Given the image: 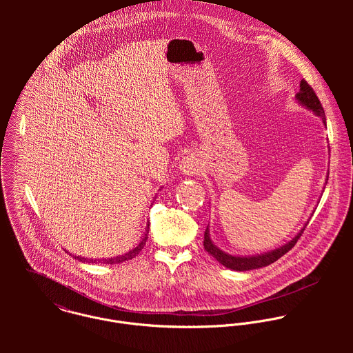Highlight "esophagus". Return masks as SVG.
<instances>
[{"label": "esophagus", "mask_w": 353, "mask_h": 353, "mask_svg": "<svg viewBox=\"0 0 353 353\" xmlns=\"http://www.w3.org/2000/svg\"><path fill=\"white\" fill-rule=\"evenodd\" d=\"M179 168H181L182 174H185V175H194V174L200 172L201 161H200L199 156H196L194 153H189L188 156H185L182 159Z\"/></svg>", "instance_id": "1"}]
</instances>
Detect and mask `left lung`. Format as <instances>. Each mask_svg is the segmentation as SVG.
<instances>
[{"label":"left lung","mask_w":353,"mask_h":353,"mask_svg":"<svg viewBox=\"0 0 353 353\" xmlns=\"http://www.w3.org/2000/svg\"><path fill=\"white\" fill-rule=\"evenodd\" d=\"M295 101L304 108H307L308 111H311L312 114H315L316 117H319L322 123L326 126V118H325V111L322 108V104L318 99V97L315 95V92L312 91V88L307 84V81H304V80L301 81V90L295 95ZM327 175H326L325 183H327V178H329ZM323 190H325V188H323ZM307 223H304L301 231L291 241H288L285 245H283V246H280L274 250L261 252V254H255V255H235V254H230V252H225L224 250L219 249L210 238V231H209V224H208V227L205 230V234H203V248L213 258H216V261L219 263H221L227 269L236 270V272L259 269V268H263V266H268V265L273 263L274 261L281 258L285 252H290L296 245L298 239L302 236L303 231H304Z\"/></svg>","instance_id":"8db88e82"}]
</instances>
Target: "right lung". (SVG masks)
Segmentation results:
<instances>
[{"instance_id": "add662e5", "label": "right lung", "mask_w": 353, "mask_h": 353, "mask_svg": "<svg viewBox=\"0 0 353 353\" xmlns=\"http://www.w3.org/2000/svg\"><path fill=\"white\" fill-rule=\"evenodd\" d=\"M163 189V188H161ZM156 199V197H154ZM148 231H150V221L147 223V227H145V232H144V235H143V238H141V241L139 242V245L136 246V248H133L132 250H129L128 252H125V254H122V255H117V256H111V258H85V256H80V255H72L70 252H69V255H72L74 259H77V261H80V262H87V263H119V262H123V261H129V259H132V258H134L139 252L143 250V248L145 246V242H147V239H148Z\"/></svg>"}]
</instances>
